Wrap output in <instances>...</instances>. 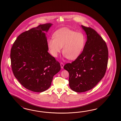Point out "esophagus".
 Masks as SVG:
<instances>
[{
  "instance_id": "obj_1",
  "label": "esophagus",
  "mask_w": 121,
  "mask_h": 121,
  "mask_svg": "<svg viewBox=\"0 0 121 121\" xmlns=\"http://www.w3.org/2000/svg\"><path fill=\"white\" fill-rule=\"evenodd\" d=\"M60 66H61V68H63V66H64V64H63V62H61V63H60Z\"/></svg>"
}]
</instances>
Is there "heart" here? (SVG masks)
<instances>
[{
  "label": "heart",
  "mask_w": 121,
  "mask_h": 121,
  "mask_svg": "<svg viewBox=\"0 0 121 121\" xmlns=\"http://www.w3.org/2000/svg\"><path fill=\"white\" fill-rule=\"evenodd\" d=\"M53 39L48 40L51 55L56 57L63 47L62 53L70 60H74L80 55L85 44V37L81 32H76L65 27L56 30Z\"/></svg>",
  "instance_id": "b5f03b06"
}]
</instances>
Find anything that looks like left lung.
I'll return each mask as SVG.
<instances>
[{
	"label": "left lung",
	"mask_w": 121,
	"mask_h": 121,
	"mask_svg": "<svg viewBox=\"0 0 121 121\" xmlns=\"http://www.w3.org/2000/svg\"><path fill=\"white\" fill-rule=\"evenodd\" d=\"M87 35V41L79 56L63 68L69 73L70 88L81 93L97 84L106 72L108 50L105 41L95 30L82 25Z\"/></svg>",
	"instance_id": "8db88e82"
}]
</instances>
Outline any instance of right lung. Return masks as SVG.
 Segmentation results:
<instances>
[{
	"label": "right lung",
	"mask_w": 121,
	"mask_h": 121,
	"mask_svg": "<svg viewBox=\"0 0 121 121\" xmlns=\"http://www.w3.org/2000/svg\"><path fill=\"white\" fill-rule=\"evenodd\" d=\"M51 25L40 24L22 33L11 48L14 75L23 87L32 91L48 90L53 76L61 69L60 63L48 51V41L43 32H48Z\"/></svg>",
	"instance_id": "right-lung-1"
}]
</instances>
